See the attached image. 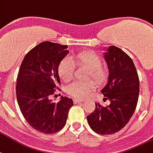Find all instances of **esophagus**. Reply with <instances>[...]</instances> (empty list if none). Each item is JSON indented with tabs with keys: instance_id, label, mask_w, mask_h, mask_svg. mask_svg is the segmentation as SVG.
<instances>
[{
	"instance_id": "1",
	"label": "esophagus",
	"mask_w": 153,
	"mask_h": 153,
	"mask_svg": "<svg viewBox=\"0 0 153 153\" xmlns=\"http://www.w3.org/2000/svg\"><path fill=\"white\" fill-rule=\"evenodd\" d=\"M73 101L74 104H80V103L82 102V100H78V99H74Z\"/></svg>"
}]
</instances>
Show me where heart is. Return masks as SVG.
<instances>
[{"label": "heart", "instance_id": "b5f03b06", "mask_svg": "<svg viewBox=\"0 0 153 153\" xmlns=\"http://www.w3.org/2000/svg\"><path fill=\"white\" fill-rule=\"evenodd\" d=\"M76 65L88 68L90 71V79H94L97 83H105L108 78L107 69L103 66V60L100 56L93 52H82L74 56L73 61L71 59L62 60L58 66V74L64 82L71 81L73 79ZM96 87V82H75L67 88L68 93L74 98L79 100L85 99Z\"/></svg>", "mask_w": 153, "mask_h": 153}]
</instances>
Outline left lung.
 I'll list each match as a JSON object with an SVG mask.
<instances>
[{
    "instance_id": "8db88e82",
    "label": "left lung",
    "mask_w": 153,
    "mask_h": 153,
    "mask_svg": "<svg viewBox=\"0 0 153 153\" xmlns=\"http://www.w3.org/2000/svg\"><path fill=\"white\" fill-rule=\"evenodd\" d=\"M108 64V82L101 90L104 100L110 104L96 108L87 117L91 130L100 134H112L125 126L134 114L140 93V79L131 57L121 48L110 46L105 53Z\"/></svg>"
}]
</instances>
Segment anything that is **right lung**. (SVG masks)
I'll return each instance as SVG.
<instances>
[{
    "instance_id": "right-lung-1",
    "label": "right lung",
    "mask_w": 153,
    "mask_h": 153,
    "mask_svg": "<svg viewBox=\"0 0 153 153\" xmlns=\"http://www.w3.org/2000/svg\"><path fill=\"white\" fill-rule=\"evenodd\" d=\"M67 48V45L42 42L27 53L18 74L16 97L19 108L28 124L44 134L62 130L74 105L68 97H62L57 103L50 99L61 84L58 65L69 53Z\"/></svg>"
}]
</instances>
